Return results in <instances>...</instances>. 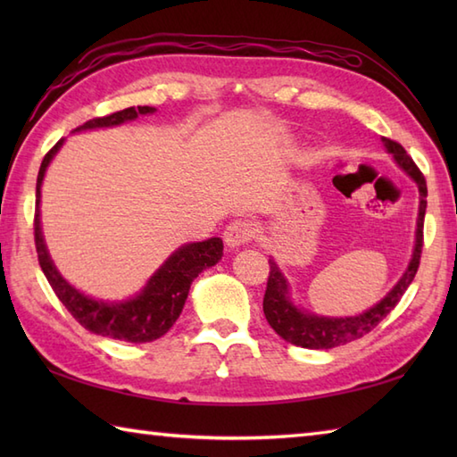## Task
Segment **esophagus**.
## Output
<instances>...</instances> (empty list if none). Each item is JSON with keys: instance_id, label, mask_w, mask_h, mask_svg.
Segmentation results:
<instances>
[{"instance_id": "1", "label": "esophagus", "mask_w": 457, "mask_h": 457, "mask_svg": "<svg viewBox=\"0 0 457 457\" xmlns=\"http://www.w3.org/2000/svg\"><path fill=\"white\" fill-rule=\"evenodd\" d=\"M255 237V223L249 220H234L228 223L226 231H223V241L231 249H237L241 245L249 244Z\"/></svg>"}]
</instances>
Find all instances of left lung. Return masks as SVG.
Returning <instances> with one entry per match:
<instances>
[{
    "label": "left lung",
    "mask_w": 457,
    "mask_h": 457,
    "mask_svg": "<svg viewBox=\"0 0 457 457\" xmlns=\"http://www.w3.org/2000/svg\"><path fill=\"white\" fill-rule=\"evenodd\" d=\"M385 147L389 153H393L395 161L399 162V167L419 184L420 190V210H419V223H416V247L411 259L409 269L404 270L403 278L396 283V287L386 295L381 303L373 306L367 312L352 316V318H326L316 316L308 312H300L298 308L290 304L287 296V280L280 275L275 261H269V278H267V290L263 296V312L270 328L285 339V342L300 345L306 349H329L336 345H344L353 339L363 337L365 334L371 332L373 328L378 326L381 320L386 318V314L399 304L404 290L411 287L416 270L420 267V255L424 245V213H426V196H428V188H426V179L416 167V162L406 154L401 143L393 139H383Z\"/></svg>",
    "instance_id": "obj_1"
}]
</instances>
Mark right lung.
<instances>
[{
  "mask_svg": "<svg viewBox=\"0 0 457 457\" xmlns=\"http://www.w3.org/2000/svg\"><path fill=\"white\" fill-rule=\"evenodd\" d=\"M154 108L149 105H137V108H125L121 112H115L104 118H96L86 121L80 129H94V128H110V125H120L123 121L135 120L137 115L153 113ZM62 145V139L58 141L54 147L45 154L38 169L37 177V208H35V247L38 255V265H41L43 273L53 287L54 295L64 304L72 318L90 329L92 334L123 339V342L131 344H145L159 339L177 322L184 300L188 296V290L192 280L196 278L204 269L216 265L223 255V244L220 237H212L208 241H198V244H188L180 247L177 253H172L167 263H164L157 273L151 277V280L145 287L139 296H135L128 303H102V300H94L79 293L74 287H71L66 280L58 275L56 267L53 265L51 257L46 253L43 234H41V213H38V202H41V182L45 177V170L48 162L54 157V153Z\"/></svg>",
  "mask_w": 457,
  "mask_h": 457,
  "instance_id": "add662e5",
  "label": "right lung"
}]
</instances>
